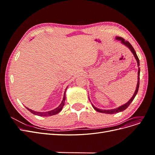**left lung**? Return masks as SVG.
<instances>
[{
  "mask_svg": "<svg viewBox=\"0 0 155 155\" xmlns=\"http://www.w3.org/2000/svg\"><path fill=\"white\" fill-rule=\"evenodd\" d=\"M116 39L121 41V43H122L123 44H124L125 45H126V46H127V47L131 50V51H132V53L133 54V55H134V58H136V59H137V61L138 66L139 67V66H140L139 59H138V56H137V54H136V51H135L134 49L133 48L132 45H131L130 44L129 42L125 41L124 38H122V37H116ZM140 68H138V83H137V88H136V91H135V92H134V94L133 96L132 97H131V99H130L127 103V104H124V105H123L120 106V107L117 108V109H111V110H101V109H97V108H96V107H94V105L92 104L94 109H95L96 111H97V112H102V113H105V114H114V113H117V112H121V111H123V110H125V109H127V107L129 106V105L131 104V102H132V101H133V100L134 99V97H135L136 95H137V93H138V88H139V84H140ZM89 100H90V99H89Z\"/></svg>",
  "mask_w": 155,
  "mask_h": 155,
  "instance_id": "8db88e82",
  "label": "left lung"
}]
</instances>
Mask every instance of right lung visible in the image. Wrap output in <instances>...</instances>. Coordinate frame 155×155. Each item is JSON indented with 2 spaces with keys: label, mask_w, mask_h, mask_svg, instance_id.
<instances>
[{
  "label": "right lung",
  "mask_w": 155,
  "mask_h": 155,
  "mask_svg": "<svg viewBox=\"0 0 155 155\" xmlns=\"http://www.w3.org/2000/svg\"><path fill=\"white\" fill-rule=\"evenodd\" d=\"M67 88L65 89V91H64V97H63V100L61 102V104L59 105V106L58 107L56 108V109L52 110H50V111H48V112H36L34 110H32L26 107V109L28 110L29 111H30V112H31L32 114H34L35 115H37V116H53L55 114H57L58 113L62 110L63 109V107L64 105V102H65V100H66V96H65V92H66Z\"/></svg>",
  "instance_id": "add662e5"
}]
</instances>
